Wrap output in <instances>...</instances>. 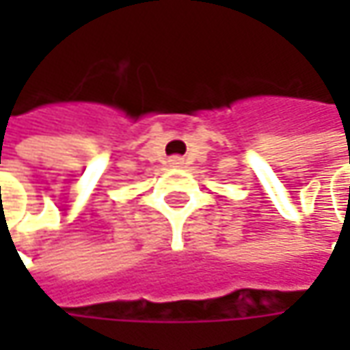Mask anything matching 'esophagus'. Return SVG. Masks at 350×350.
Here are the masks:
<instances>
[{
	"label": "esophagus",
	"mask_w": 350,
	"mask_h": 350,
	"mask_svg": "<svg viewBox=\"0 0 350 350\" xmlns=\"http://www.w3.org/2000/svg\"><path fill=\"white\" fill-rule=\"evenodd\" d=\"M171 165H173V167H181L183 157H171Z\"/></svg>",
	"instance_id": "1"
}]
</instances>
